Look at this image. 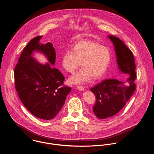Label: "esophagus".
<instances>
[{
  "instance_id": "34e87169",
  "label": "esophagus",
  "mask_w": 154,
  "mask_h": 154,
  "mask_svg": "<svg viewBox=\"0 0 154 154\" xmlns=\"http://www.w3.org/2000/svg\"><path fill=\"white\" fill-rule=\"evenodd\" d=\"M77 88L78 90H80V91H84V90H85L84 87H82V86H77Z\"/></svg>"
}]
</instances>
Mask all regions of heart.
<instances>
[{
    "mask_svg": "<svg viewBox=\"0 0 154 154\" xmlns=\"http://www.w3.org/2000/svg\"><path fill=\"white\" fill-rule=\"evenodd\" d=\"M109 49L93 41H82L75 44L72 50L64 53L61 64L67 72L72 73L81 62L82 68L69 78V82L80 85L100 78L106 72L111 61Z\"/></svg>",
    "mask_w": 154,
    "mask_h": 154,
    "instance_id": "heart-1",
    "label": "heart"
}]
</instances>
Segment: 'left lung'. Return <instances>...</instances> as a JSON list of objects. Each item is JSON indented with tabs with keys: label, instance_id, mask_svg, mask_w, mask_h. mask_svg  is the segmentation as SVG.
Masks as SVG:
<instances>
[{
	"label": "left lung",
	"instance_id": "left-lung-1",
	"mask_svg": "<svg viewBox=\"0 0 154 154\" xmlns=\"http://www.w3.org/2000/svg\"><path fill=\"white\" fill-rule=\"evenodd\" d=\"M107 37L115 47L118 69L128 78L125 82L113 79H106L90 89L96 98L93 107V112L101 119H109L116 115L136 89L134 83L137 77L136 66L132 52L119 38L113 35Z\"/></svg>",
	"mask_w": 154,
	"mask_h": 154
}]
</instances>
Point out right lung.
I'll return each mask as SVG.
<instances>
[{
	"mask_svg": "<svg viewBox=\"0 0 154 154\" xmlns=\"http://www.w3.org/2000/svg\"><path fill=\"white\" fill-rule=\"evenodd\" d=\"M42 36L31 39L24 48L14 70L15 88L25 107L38 118L53 119L61 110L71 88L63 85L64 76L56 68V54L51 42L39 43ZM34 51L43 53L49 63L36 61Z\"/></svg>",
	"mask_w": 154,
	"mask_h": 154,
	"instance_id": "1",
	"label": "right lung"
}]
</instances>
